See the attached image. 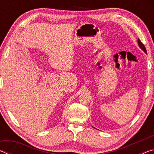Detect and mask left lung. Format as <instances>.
Masks as SVG:
<instances>
[{
  "label": "left lung",
  "instance_id": "obj_1",
  "mask_svg": "<svg viewBox=\"0 0 154 154\" xmlns=\"http://www.w3.org/2000/svg\"><path fill=\"white\" fill-rule=\"evenodd\" d=\"M138 44H139V48L142 49V50L145 52V53H146L147 54V50H146V49H145V47L144 46V45H143V44L142 43V42L141 41H140V39L139 38V39H138Z\"/></svg>",
  "mask_w": 154,
  "mask_h": 154
}]
</instances>
